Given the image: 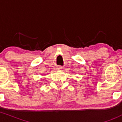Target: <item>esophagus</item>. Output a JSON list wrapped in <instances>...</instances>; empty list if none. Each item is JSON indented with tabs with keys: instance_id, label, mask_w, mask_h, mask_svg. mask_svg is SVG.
<instances>
[{
	"instance_id": "34e87169",
	"label": "esophagus",
	"mask_w": 122,
	"mask_h": 122,
	"mask_svg": "<svg viewBox=\"0 0 122 122\" xmlns=\"http://www.w3.org/2000/svg\"><path fill=\"white\" fill-rule=\"evenodd\" d=\"M61 67H60V66H59V67H56V69L57 70H61Z\"/></svg>"
}]
</instances>
